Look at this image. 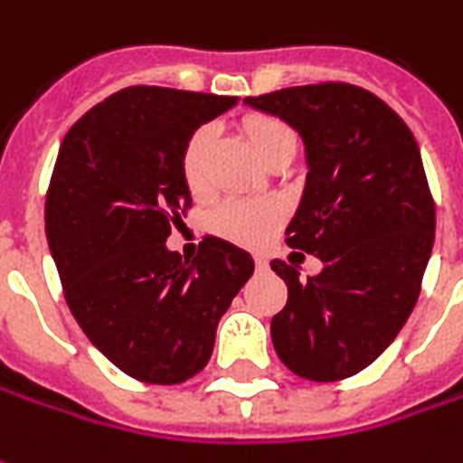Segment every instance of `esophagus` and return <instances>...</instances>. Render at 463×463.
I'll list each match as a JSON object with an SVG mask.
<instances>
[{
  "label": "esophagus",
  "instance_id": "1",
  "mask_svg": "<svg viewBox=\"0 0 463 463\" xmlns=\"http://www.w3.org/2000/svg\"><path fill=\"white\" fill-rule=\"evenodd\" d=\"M253 260H256L258 271H266V269H269V258L266 256H253Z\"/></svg>",
  "mask_w": 463,
  "mask_h": 463
}]
</instances>
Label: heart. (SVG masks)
<instances>
[{
    "instance_id": "obj_1",
    "label": "heart",
    "mask_w": 463,
    "mask_h": 463,
    "mask_svg": "<svg viewBox=\"0 0 463 463\" xmlns=\"http://www.w3.org/2000/svg\"><path fill=\"white\" fill-rule=\"evenodd\" d=\"M243 128L250 146L263 162L284 146H297L294 131L273 116H250L245 118ZM213 139H215V128L200 126L184 144L182 177L192 192H203L207 187V156L213 149ZM279 220H281V210L276 205L228 200L213 215V231L241 245H263L276 231Z\"/></svg>"
}]
</instances>
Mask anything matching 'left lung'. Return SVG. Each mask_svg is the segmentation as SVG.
<instances>
[{"instance_id":"obj_1","label":"left lung","mask_w":463,"mask_h":463,"mask_svg":"<svg viewBox=\"0 0 463 463\" xmlns=\"http://www.w3.org/2000/svg\"><path fill=\"white\" fill-rule=\"evenodd\" d=\"M243 103L304 141L307 179L286 243L322 260L307 281L298 266L271 260L288 286L271 319L276 354L314 383L357 375L403 329L433 250L436 207L416 139L385 100L350 83Z\"/></svg>"}]
</instances>
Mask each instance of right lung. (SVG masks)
<instances>
[{
	"label": "right lung",
	"mask_w": 463,
	"mask_h": 463,
	"mask_svg": "<svg viewBox=\"0 0 463 463\" xmlns=\"http://www.w3.org/2000/svg\"><path fill=\"white\" fill-rule=\"evenodd\" d=\"M235 96L134 86L78 121L60 144L45 232L75 322L126 375L177 385L197 375L215 329L253 276L248 250L207 235L182 260L166 248L190 205L182 152Z\"/></svg>",
	"instance_id": "obj_1"
}]
</instances>
